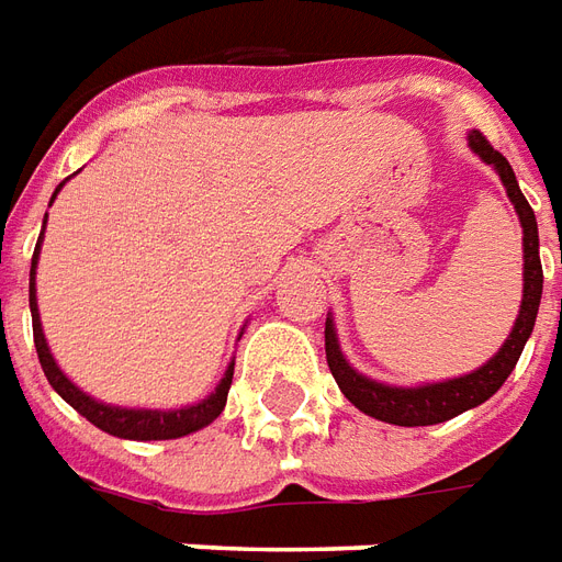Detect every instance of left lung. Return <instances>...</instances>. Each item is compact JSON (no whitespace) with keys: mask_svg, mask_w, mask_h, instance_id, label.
Returning a JSON list of instances; mask_svg holds the SVG:
<instances>
[{"mask_svg":"<svg viewBox=\"0 0 562 562\" xmlns=\"http://www.w3.org/2000/svg\"><path fill=\"white\" fill-rule=\"evenodd\" d=\"M470 149L496 171V177L506 186L508 201L515 204L520 228H524V294H520V310L515 325L508 330L506 342L499 346V352L475 367L472 373L463 376L442 379V382H424V385H389L379 382L364 373H358L340 349V337H337V325L334 316L328 313L325 318V355H328V367L337 385L346 394V401L352 403L355 409H361L370 418H379L385 424H397V427H427V424H439L454 418V415L475 409L479 403L494 397L499 385L506 382L508 373L518 364L524 346L530 340L532 325L539 316V301H542V261H539V225H536V213L527 204V198L520 192L515 171L506 161L503 153H496L482 132L472 128L467 135Z\"/></svg>","mask_w":562,"mask_h":562,"instance_id":"left-lung-1","label":"left lung"}]
</instances>
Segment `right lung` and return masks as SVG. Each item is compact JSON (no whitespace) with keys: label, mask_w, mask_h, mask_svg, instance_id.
I'll return each mask as SVG.
<instances>
[{"label":"right lung","mask_w":562,"mask_h":562,"mask_svg":"<svg viewBox=\"0 0 562 562\" xmlns=\"http://www.w3.org/2000/svg\"><path fill=\"white\" fill-rule=\"evenodd\" d=\"M71 180V177H68ZM66 186V180L56 186L54 198L59 195V189ZM50 198V204H54ZM44 225H47V216H44ZM44 225L42 237L35 244V256H32L30 268V310H32V334H35V352H38V361H42V370L47 382L54 385V391L68 403L75 406L83 418L90 424H95L99 430L111 436H120V439H138V442H149V439H180V436H189L207 427L220 418V413L225 409V401H228V389H232L234 379V361L225 367L220 385L210 391L204 401L189 403V406H180V409H140V406H114V403L95 401L92 394L80 391L71 379L59 370L54 352L47 346V337H44L42 328V313H38V289H35V270H38V256H42L44 244ZM244 334V330H240Z\"/></svg>","instance_id":"obj_1"}]
</instances>
